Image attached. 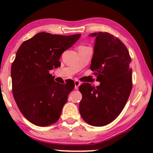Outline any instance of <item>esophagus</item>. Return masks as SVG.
I'll list each match as a JSON object with an SVG mask.
<instances>
[{"label": "esophagus", "instance_id": "1", "mask_svg": "<svg viewBox=\"0 0 153 153\" xmlns=\"http://www.w3.org/2000/svg\"><path fill=\"white\" fill-rule=\"evenodd\" d=\"M74 84H75V89H78L79 87V85H80L79 81L75 80L74 81Z\"/></svg>", "mask_w": 153, "mask_h": 153}]
</instances>
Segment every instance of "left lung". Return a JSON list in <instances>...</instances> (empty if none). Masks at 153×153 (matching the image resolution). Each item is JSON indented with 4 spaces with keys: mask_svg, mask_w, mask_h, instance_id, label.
<instances>
[{
    "mask_svg": "<svg viewBox=\"0 0 153 153\" xmlns=\"http://www.w3.org/2000/svg\"><path fill=\"white\" fill-rule=\"evenodd\" d=\"M96 37L90 69L100 84H81L82 99L79 112L86 123L101 127L112 123L126 105L132 87L131 58L125 45L112 34L99 32Z\"/></svg>",
    "mask_w": 153,
    "mask_h": 153,
    "instance_id": "1",
    "label": "left lung"
}]
</instances>
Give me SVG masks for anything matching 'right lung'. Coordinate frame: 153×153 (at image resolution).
I'll return each instance as SVG.
<instances>
[{"mask_svg":"<svg viewBox=\"0 0 153 153\" xmlns=\"http://www.w3.org/2000/svg\"><path fill=\"white\" fill-rule=\"evenodd\" d=\"M80 36L41 32L18 49L11 66L13 94L19 110L33 125L49 126L59 119L74 82L57 83L49 71L61 66L62 53Z\"/></svg>","mask_w":153,"mask_h":153,"instance_id":"obj_1","label":"right lung"}]
</instances>
